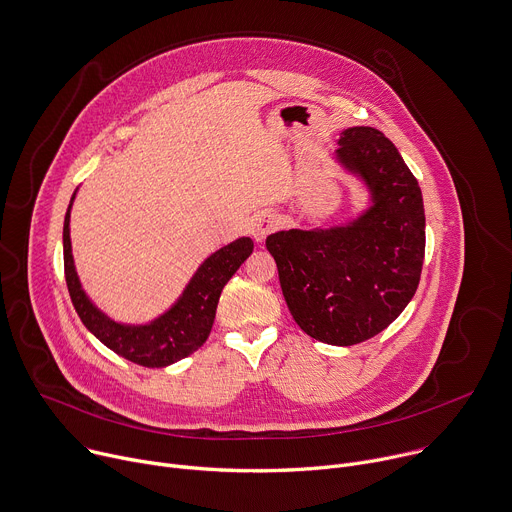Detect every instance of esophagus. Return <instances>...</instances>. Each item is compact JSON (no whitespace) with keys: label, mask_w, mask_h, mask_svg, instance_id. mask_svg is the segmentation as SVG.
<instances>
[{"label":"esophagus","mask_w":512,"mask_h":512,"mask_svg":"<svg viewBox=\"0 0 512 512\" xmlns=\"http://www.w3.org/2000/svg\"><path fill=\"white\" fill-rule=\"evenodd\" d=\"M280 226L278 218L272 212H262L252 220V236L262 242L270 232H274Z\"/></svg>","instance_id":"34e87169"}]
</instances>
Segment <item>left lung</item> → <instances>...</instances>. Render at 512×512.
<instances>
[{
	"mask_svg": "<svg viewBox=\"0 0 512 512\" xmlns=\"http://www.w3.org/2000/svg\"><path fill=\"white\" fill-rule=\"evenodd\" d=\"M335 163L367 191L341 226H306L266 238L296 325L317 341L357 345L387 329L418 290L426 216L418 179L377 129H345Z\"/></svg>",
	"mask_w": 512,
	"mask_h": 512,
	"instance_id": "8db88e82",
	"label": "left lung"
}]
</instances>
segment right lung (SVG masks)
Here are the masks:
<instances>
[{"mask_svg":"<svg viewBox=\"0 0 512 512\" xmlns=\"http://www.w3.org/2000/svg\"><path fill=\"white\" fill-rule=\"evenodd\" d=\"M76 191L66 210L62 244L66 284L82 325L102 345L143 367H167L197 351L210 337L224 286L252 254L254 242L242 236L210 254L193 272L179 298L153 321L121 323L100 311L80 284L70 242V210Z\"/></svg>","mask_w":512,"mask_h":512,"instance_id":"right-lung-1","label":"right lung"}]
</instances>
